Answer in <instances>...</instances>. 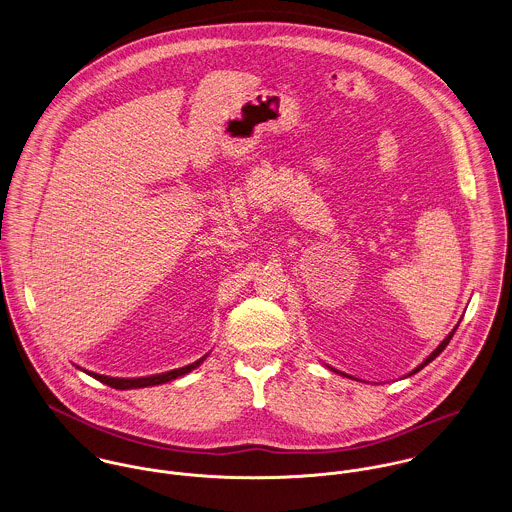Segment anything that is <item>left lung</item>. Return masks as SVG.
Segmentation results:
<instances>
[{"label": "left lung", "mask_w": 512, "mask_h": 512, "mask_svg": "<svg viewBox=\"0 0 512 512\" xmlns=\"http://www.w3.org/2000/svg\"><path fill=\"white\" fill-rule=\"evenodd\" d=\"M457 326H459V324H457ZM457 326H455V328H453V330H451V332H449V334H447V336H445V340H443V342H441V344H439V346H437V348H435V350H433V352H431V354H429V356H427V358H425V360H423V364H419V366H417V368H415V370H413V372H411V374H415V372H419V370H421V368H423V366H427V364H429V362H431V360H435V358H437V356H439V354H441V352H443V350H445V346H447V344H449V340H451V338H453V334H455V330H457ZM334 372H336V370H334ZM411 374H409V376H411ZM342 376H346V374H342Z\"/></svg>", "instance_id": "left-lung-1"}]
</instances>
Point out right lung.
Masks as SVG:
<instances>
[{"mask_svg": "<svg viewBox=\"0 0 512 512\" xmlns=\"http://www.w3.org/2000/svg\"><path fill=\"white\" fill-rule=\"evenodd\" d=\"M205 356H207V354H205ZM205 356L204 358H200V360H196L194 364H188V366H184V368H178V370H170V372H164V374H156V376H146V378H108V376H103V374H95V372H87V374H89V376H93V378H97L99 382H103V384L110 386V388H116V390L148 388V386L166 384V382H170V380H176V378H180V376H184V374L192 372L194 368H198V366L204 362Z\"/></svg>", "mask_w": 512, "mask_h": 512, "instance_id": "1", "label": "right lung"}]
</instances>
